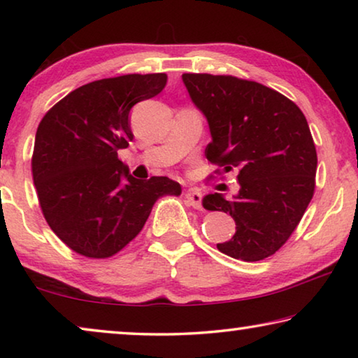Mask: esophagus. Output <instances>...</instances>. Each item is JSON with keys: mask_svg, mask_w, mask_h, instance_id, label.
Returning a JSON list of instances; mask_svg holds the SVG:
<instances>
[{"mask_svg": "<svg viewBox=\"0 0 358 358\" xmlns=\"http://www.w3.org/2000/svg\"><path fill=\"white\" fill-rule=\"evenodd\" d=\"M186 202L191 205L192 208H201L202 207V192L192 187V189H187L185 194Z\"/></svg>", "mask_w": 358, "mask_h": 358, "instance_id": "34e87169", "label": "esophagus"}]
</instances>
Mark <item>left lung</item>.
Returning <instances> with one entry per match:
<instances>
[{"label": "left lung", "mask_w": 358, "mask_h": 358, "mask_svg": "<svg viewBox=\"0 0 358 358\" xmlns=\"http://www.w3.org/2000/svg\"><path fill=\"white\" fill-rule=\"evenodd\" d=\"M181 77L208 121L207 159L224 172L238 171L237 196L227 201L215 192L202 201L203 208L229 213L237 224L217 250L245 262L268 257L299 226L316 186L317 155L305 115L262 83L232 76Z\"/></svg>", "instance_id": "8db88e82"}]
</instances>
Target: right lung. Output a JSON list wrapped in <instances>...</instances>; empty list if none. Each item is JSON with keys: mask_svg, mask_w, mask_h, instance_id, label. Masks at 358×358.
I'll return each mask as SVG.
<instances>
[{"mask_svg": "<svg viewBox=\"0 0 358 358\" xmlns=\"http://www.w3.org/2000/svg\"><path fill=\"white\" fill-rule=\"evenodd\" d=\"M166 83V74L102 78L64 96L41 120L31 159L41 210L80 256L117 254L137 237L157 199L181 194L177 181L137 180L118 159L134 138L131 108Z\"/></svg>", "mask_w": 358, "mask_h": 358, "instance_id": "1", "label": "right lung"}]
</instances>
